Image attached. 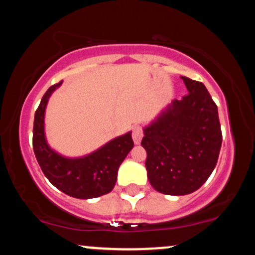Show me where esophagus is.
<instances>
[{"label":"esophagus","mask_w":255,"mask_h":255,"mask_svg":"<svg viewBox=\"0 0 255 255\" xmlns=\"http://www.w3.org/2000/svg\"><path fill=\"white\" fill-rule=\"evenodd\" d=\"M131 135H133L134 142H135V144H140L142 136H144V130H142L141 126H135V127L133 128V133H131Z\"/></svg>","instance_id":"esophagus-1"}]
</instances>
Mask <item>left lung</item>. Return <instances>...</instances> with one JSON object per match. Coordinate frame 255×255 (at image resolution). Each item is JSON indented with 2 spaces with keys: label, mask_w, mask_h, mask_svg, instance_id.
Returning a JSON list of instances; mask_svg holds the SVG:
<instances>
[{
  "label": "left lung",
  "mask_w": 255,
  "mask_h": 255,
  "mask_svg": "<svg viewBox=\"0 0 255 255\" xmlns=\"http://www.w3.org/2000/svg\"><path fill=\"white\" fill-rule=\"evenodd\" d=\"M188 93L172 101L145 128L151 186L166 195H186L200 188L217 164L222 146L218 109L200 81L181 77Z\"/></svg>",
  "instance_id": "8db88e82"
}]
</instances>
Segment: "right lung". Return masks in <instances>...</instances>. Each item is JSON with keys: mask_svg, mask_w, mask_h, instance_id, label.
Instances as JSON below:
<instances>
[{"mask_svg": "<svg viewBox=\"0 0 255 255\" xmlns=\"http://www.w3.org/2000/svg\"><path fill=\"white\" fill-rule=\"evenodd\" d=\"M62 81L44 93L34 114L33 151L46 178L64 194L77 199H92L113 191L121 163L133 148L131 133L111 140L103 147L83 158L69 159L52 151L44 135V113L50 95Z\"/></svg>", "mask_w": 255, "mask_h": 255, "instance_id": "obj_1", "label": "right lung"}]
</instances>
